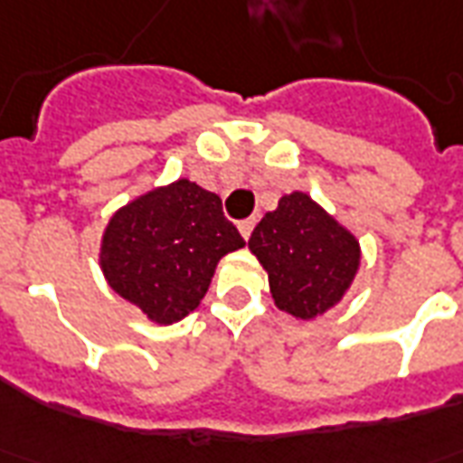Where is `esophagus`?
Returning <instances> with one entry per match:
<instances>
[{"label":"esophagus","instance_id":"34e87169","mask_svg":"<svg viewBox=\"0 0 463 463\" xmlns=\"http://www.w3.org/2000/svg\"><path fill=\"white\" fill-rule=\"evenodd\" d=\"M252 228H255V218H248V221L238 222V231H241V235L245 238V241L252 235Z\"/></svg>","mask_w":463,"mask_h":463}]
</instances>
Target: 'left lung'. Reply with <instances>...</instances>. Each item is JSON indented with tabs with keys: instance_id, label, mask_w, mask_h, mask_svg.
Listing matches in <instances>:
<instances>
[{
	"instance_id": "left-lung-1",
	"label": "left lung",
	"mask_w": 463,
	"mask_h": 463,
	"mask_svg": "<svg viewBox=\"0 0 463 463\" xmlns=\"http://www.w3.org/2000/svg\"><path fill=\"white\" fill-rule=\"evenodd\" d=\"M267 272L275 307L299 321L326 314L344 299L358 269L361 242L304 191L279 198L248 241Z\"/></svg>"
}]
</instances>
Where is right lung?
Returning a JSON list of instances; mask_svg holds the SVG:
<instances>
[{"label": "right lung", "mask_w": 463, "mask_h": 463, "mask_svg": "<svg viewBox=\"0 0 463 463\" xmlns=\"http://www.w3.org/2000/svg\"><path fill=\"white\" fill-rule=\"evenodd\" d=\"M245 248L222 201L191 179L156 186L109 215L100 238L108 284L152 324L169 326L196 309L215 267Z\"/></svg>", "instance_id": "right-lung-1"}]
</instances>
